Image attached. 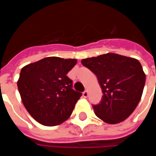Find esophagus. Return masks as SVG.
I'll use <instances>...</instances> for the list:
<instances>
[{"label":"esophagus","mask_w":156,"mask_h":156,"mask_svg":"<svg viewBox=\"0 0 156 156\" xmlns=\"http://www.w3.org/2000/svg\"><path fill=\"white\" fill-rule=\"evenodd\" d=\"M88 90H85V91L83 93V96L84 98H87V97H88Z\"/></svg>","instance_id":"34e87169"}]
</instances>
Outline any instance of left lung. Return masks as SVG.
<instances>
[{
  "mask_svg": "<svg viewBox=\"0 0 156 156\" xmlns=\"http://www.w3.org/2000/svg\"><path fill=\"white\" fill-rule=\"evenodd\" d=\"M98 78L103 93L95 115L108 124H118L134 112L140 100L145 74L137 59L107 53L82 60Z\"/></svg>",
  "mask_w": 156,
  "mask_h": 156,
  "instance_id": "obj_1",
  "label": "left lung"
}]
</instances>
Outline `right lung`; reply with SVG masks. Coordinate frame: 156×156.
I'll return each instance as SVG.
<instances>
[{
	"label": "right lung",
	"mask_w": 156,
	"mask_h": 156,
	"mask_svg": "<svg viewBox=\"0 0 156 156\" xmlns=\"http://www.w3.org/2000/svg\"><path fill=\"white\" fill-rule=\"evenodd\" d=\"M76 63V59L48 57L22 68L17 87L22 103L41 124L58 125L72 115L82 96L67 76Z\"/></svg>",
	"instance_id": "1"
}]
</instances>
